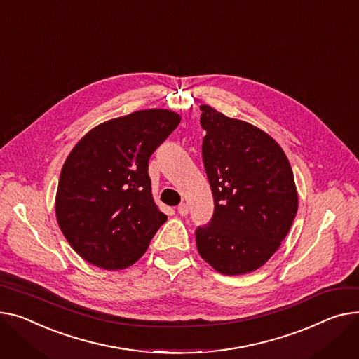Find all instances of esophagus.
<instances>
[{
	"label": "esophagus",
	"instance_id": "34e87169",
	"mask_svg": "<svg viewBox=\"0 0 359 359\" xmlns=\"http://www.w3.org/2000/svg\"><path fill=\"white\" fill-rule=\"evenodd\" d=\"M177 212H179L180 217H186V215L189 213V206H187L186 203H180V205L177 206Z\"/></svg>",
	"mask_w": 359,
	"mask_h": 359
}]
</instances>
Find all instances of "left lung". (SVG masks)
Listing matches in <instances>:
<instances>
[{"label": "left lung", "mask_w": 359, "mask_h": 359, "mask_svg": "<svg viewBox=\"0 0 359 359\" xmlns=\"http://www.w3.org/2000/svg\"><path fill=\"white\" fill-rule=\"evenodd\" d=\"M202 157L215 210L196 229L208 264L225 276L262 267L289 233L299 195L287 156L258 127L201 105Z\"/></svg>", "instance_id": "left-lung-1"}]
</instances>
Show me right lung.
<instances>
[{"label":"right lung","mask_w":359,"mask_h":359,"mask_svg":"<svg viewBox=\"0 0 359 359\" xmlns=\"http://www.w3.org/2000/svg\"><path fill=\"white\" fill-rule=\"evenodd\" d=\"M170 109H142L88 131L69 153L55 212L70 247L104 270L133 266L167 221L151 194L149 160L179 126Z\"/></svg>","instance_id":"obj_1"}]
</instances>
